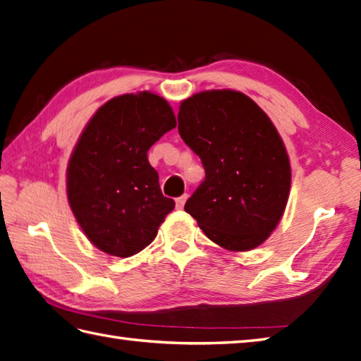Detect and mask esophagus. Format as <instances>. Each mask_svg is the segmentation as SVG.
<instances>
[{"mask_svg":"<svg viewBox=\"0 0 361 361\" xmlns=\"http://www.w3.org/2000/svg\"><path fill=\"white\" fill-rule=\"evenodd\" d=\"M186 200H188V194H185V195H181V197H178V199L175 200V203H176V208L178 209H183V207H185V203H186Z\"/></svg>","mask_w":361,"mask_h":361,"instance_id":"obj_1","label":"esophagus"}]
</instances>
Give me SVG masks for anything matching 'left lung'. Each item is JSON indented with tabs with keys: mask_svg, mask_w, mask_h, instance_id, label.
I'll return each instance as SVG.
<instances>
[{
	"mask_svg": "<svg viewBox=\"0 0 361 361\" xmlns=\"http://www.w3.org/2000/svg\"><path fill=\"white\" fill-rule=\"evenodd\" d=\"M178 133L204 169L186 213L224 249L263 244L291 188L286 148L271 118L243 92L204 90L181 102Z\"/></svg>",
	"mask_w": 361,
	"mask_h": 361,
	"instance_id": "8db88e82",
	"label": "left lung"
}]
</instances>
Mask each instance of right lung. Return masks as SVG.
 <instances>
[{
  "label": "right lung",
  "mask_w": 361,
  "mask_h": 361,
  "mask_svg": "<svg viewBox=\"0 0 361 361\" xmlns=\"http://www.w3.org/2000/svg\"><path fill=\"white\" fill-rule=\"evenodd\" d=\"M175 126L171 106L152 92L112 98L89 120L68 161L67 197L97 249L126 258L157 238L175 202L162 195L147 152Z\"/></svg>",
  "instance_id": "add662e5"
}]
</instances>
